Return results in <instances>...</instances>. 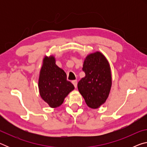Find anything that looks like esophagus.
Instances as JSON below:
<instances>
[{"label": "esophagus", "instance_id": "esophagus-1", "mask_svg": "<svg viewBox=\"0 0 147 147\" xmlns=\"http://www.w3.org/2000/svg\"><path fill=\"white\" fill-rule=\"evenodd\" d=\"M72 83H73V84L74 85V88H76L77 87V80H73V81H72Z\"/></svg>", "mask_w": 147, "mask_h": 147}]
</instances>
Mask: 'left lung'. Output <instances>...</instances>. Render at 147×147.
Masks as SVG:
<instances>
[{
  "instance_id": "1",
  "label": "left lung",
  "mask_w": 147,
  "mask_h": 147,
  "mask_svg": "<svg viewBox=\"0 0 147 147\" xmlns=\"http://www.w3.org/2000/svg\"><path fill=\"white\" fill-rule=\"evenodd\" d=\"M82 70L86 76L78 82V91L87 105L96 109L104 104L110 92V65L104 54L96 51L86 56Z\"/></svg>"
}]
</instances>
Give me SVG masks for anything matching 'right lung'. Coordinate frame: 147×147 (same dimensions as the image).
I'll list each match as a JSON object with an SVG mask.
<instances>
[{
  "mask_svg": "<svg viewBox=\"0 0 147 147\" xmlns=\"http://www.w3.org/2000/svg\"><path fill=\"white\" fill-rule=\"evenodd\" d=\"M38 88L42 99L53 108L61 106L65 98L74 89L73 84L67 80L65 71L56 64L53 55L45 56L43 59Z\"/></svg>",
  "mask_w": 147,
  "mask_h": 147,
  "instance_id": "1",
  "label": "right lung"
}]
</instances>
